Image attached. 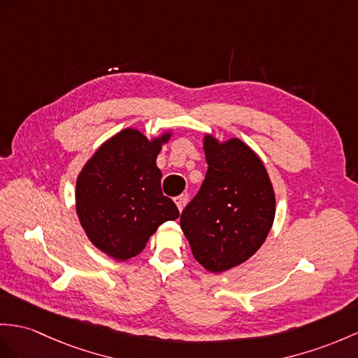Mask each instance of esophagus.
<instances>
[{
    "instance_id": "esophagus-1",
    "label": "esophagus",
    "mask_w": 358,
    "mask_h": 358,
    "mask_svg": "<svg viewBox=\"0 0 358 358\" xmlns=\"http://www.w3.org/2000/svg\"><path fill=\"white\" fill-rule=\"evenodd\" d=\"M187 200H188V196H187V194H180V196H178V197H174V203H176L179 211H182V209H184V206H185V203H187Z\"/></svg>"
}]
</instances>
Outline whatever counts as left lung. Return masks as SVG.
I'll use <instances>...</instances> for the list:
<instances>
[{"label":"left lung","mask_w":358,"mask_h":358,"mask_svg":"<svg viewBox=\"0 0 358 358\" xmlns=\"http://www.w3.org/2000/svg\"><path fill=\"white\" fill-rule=\"evenodd\" d=\"M208 171L180 215L194 258L220 273L245 263L263 245L275 219V193L263 162L237 138L203 143Z\"/></svg>","instance_id":"obj_1"}]
</instances>
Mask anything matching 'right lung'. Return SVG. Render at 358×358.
I'll return each mask as SVG.
<instances>
[{
  "instance_id": "1",
  "label": "right lung",
  "mask_w": 358,
  "mask_h": 358,
  "mask_svg": "<svg viewBox=\"0 0 358 358\" xmlns=\"http://www.w3.org/2000/svg\"><path fill=\"white\" fill-rule=\"evenodd\" d=\"M169 138L164 134L149 141L139 130H121L78 174V220L92 245L112 258L138 255L159 224L179 217L178 206L162 194V173L156 167Z\"/></svg>"
}]
</instances>
